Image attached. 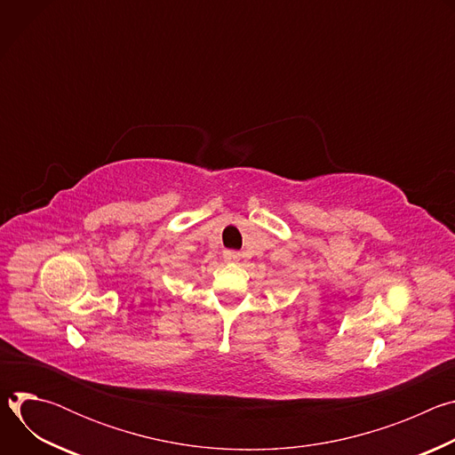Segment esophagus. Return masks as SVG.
<instances>
[{"label":"esophagus","instance_id":"obj_1","mask_svg":"<svg viewBox=\"0 0 455 455\" xmlns=\"http://www.w3.org/2000/svg\"><path fill=\"white\" fill-rule=\"evenodd\" d=\"M223 257L227 259V261H235V259H239V251H235V250H225V251H223Z\"/></svg>","mask_w":455,"mask_h":455}]
</instances>
